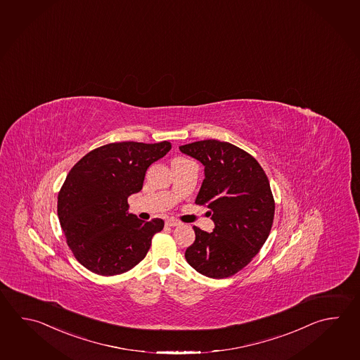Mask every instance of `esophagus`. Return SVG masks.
<instances>
[{"instance_id": "esophagus-1", "label": "esophagus", "mask_w": 360, "mask_h": 360, "mask_svg": "<svg viewBox=\"0 0 360 360\" xmlns=\"http://www.w3.org/2000/svg\"><path fill=\"white\" fill-rule=\"evenodd\" d=\"M165 224H167V227H176V226H181V221H178L176 219L170 218V219L165 221Z\"/></svg>"}]
</instances>
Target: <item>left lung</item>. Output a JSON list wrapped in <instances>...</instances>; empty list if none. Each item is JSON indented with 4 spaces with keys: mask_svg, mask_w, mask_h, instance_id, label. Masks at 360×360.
Here are the masks:
<instances>
[{
    "mask_svg": "<svg viewBox=\"0 0 360 360\" xmlns=\"http://www.w3.org/2000/svg\"><path fill=\"white\" fill-rule=\"evenodd\" d=\"M205 167L196 198L212 215V233L193 227L195 243L186 260L210 278H226L241 271L257 255L271 233L274 198L260 164L229 142L198 141L179 146Z\"/></svg>",
    "mask_w": 360,
    "mask_h": 360,
    "instance_id": "1",
    "label": "left lung"
}]
</instances>
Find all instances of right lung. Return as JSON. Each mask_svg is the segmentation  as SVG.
<instances>
[{"mask_svg": "<svg viewBox=\"0 0 360 360\" xmlns=\"http://www.w3.org/2000/svg\"><path fill=\"white\" fill-rule=\"evenodd\" d=\"M172 145L115 142L97 147L70 169L58 196L60 226L74 257L89 271L117 276L146 257L164 220L128 213V198L142 190L146 170Z\"/></svg>", "mask_w": 360, "mask_h": 360, "instance_id": "1", "label": "right lung"}]
</instances>
